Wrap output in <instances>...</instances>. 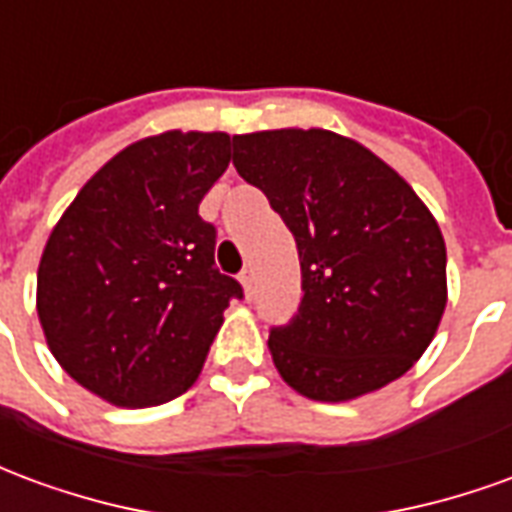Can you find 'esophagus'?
<instances>
[{
	"label": "esophagus",
	"instance_id": "1",
	"mask_svg": "<svg viewBox=\"0 0 512 512\" xmlns=\"http://www.w3.org/2000/svg\"><path fill=\"white\" fill-rule=\"evenodd\" d=\"M238 279H241V285H244L246 299H252V290H255V274H252V268H244Z\"/></svg>",
	"mask_w": 512,
	"mask_h": 512
}]
</instances>
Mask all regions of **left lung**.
Returning a JSON list of instances; mask_svg holds the SVG:
<instances>
[{
    "label": "left lung",
    "mask_w": 512,
    "mask_h": 512,
    "mask_svg": "<svg viewBox=\"0 0 512 512\" xmlns=\"http://www.w3.org/2000/svg\"><path fill=\"white\" fill-rule=\"evenodd\" d=\"M233 164L299 249V312L268 337L279 376L310 400L340 403L411 370L447 307L444 238L414 189L323 128L233 136Z\"/></svg>",
    "instance_id": "left-lung-1"
}]
</instances>
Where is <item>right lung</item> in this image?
Segmentation results:
<instances>
[{
  "label": "right lung",
  "instance_id": "add662e5",
  "mask_svg": "<svg viewBox=\"0 0 512 512\" xmlns=\"http://www.w3.org/2000/svg\"><path fill=\"white\" fill-rule=\"evenodd\" d=\"M230 164L222 131L139 139L87 180L51 230L38 318L62 370L126 408L161 406L200 376L244 290L213 263L200 202Z\"/></svg>",
  "mask_w": 512,
  "mask_h": 512
}]
</instances>
